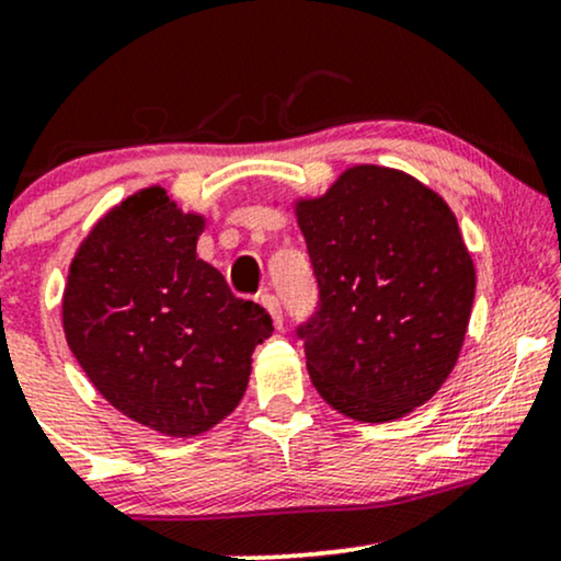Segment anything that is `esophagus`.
I'll return each instance as SVG.
<instances>
[{
    "mask_svg": "<svg viewBox=\"0 0 561 561\" xmlns=\"http://www.w3.org/2000/svg\"><path fill=\"white\" fill-rule=\"evenodd\" d=\"M261 306L266 308L268 313H272V321H274V327L276 330H282V327H285V317H282V306H279V298H276L274 293H261Z\"/></svg>",
    "mask_w": 561,
    "mask_h": 561,
    "instance_id": "obj_1",
    "label": "esophagus"
}]
</instances>
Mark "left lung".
<instances>
[{
	"label": "left lung",
	"mask_w": 561,
	"mask_h": 561,
	"mask_svg": "<svg viewBox=\"0 0 561 561\" xmlns=\"http://www.w3.org/2000/svg\"><path fill=\"white\" fill-rule=\"evenodd\" d=\"M293 210L319 282L317 317L298 330L313 388L356 422L401 420L443 388L465 345L478 279L454 210L375 163Z\"/></svg>",
	"instance_id": "left-lung-1"
}]
</instances>
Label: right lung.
I'll return each mask as SVG.
<instances>
[{
  "instance_id": "1",
  "label": "right lung",
  "mask_w": 561,
  "mask_h": 561,
  "mask_svg": "<svg viewBox=\"0 0 561 561\" xmlns=\"http://www.w3.org/2000/svg\"><path fill=\"white\" fill-rule=\"evenodd\" d=\"M205 216L163 186L134 192L79 244L62 293L76 362L121 414L165 437H195L242 401L272 317L231 295L197 259Z\"/></svg>"
}]
</instances>
